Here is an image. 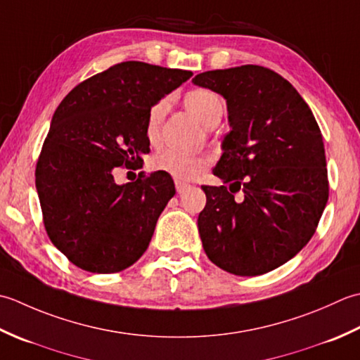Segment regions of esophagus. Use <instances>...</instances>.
<instances>
[{
	"instance_id": "1",
	"label": "esophagus",
	"mask_w": 360,
	"mask_h": 360,
	"mask_svg": "<svg viewBox=\"0 0 360 360\" xmlns=\"http://www.w3.org/2000/svg\"><path fill=\"white\" fill-rule=\"evenodd\" d=\"M189 188V185H188V183H183V181H175V189H177V193L179 194H183V193H185V191Z\"/></svg>"
}]
</instances>
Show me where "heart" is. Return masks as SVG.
I'll list each match as a JSON object with an SVG mask.
<instances>
[{
	"label": "heart",
	"instance_id": "1",
	"mask_svg": "<svg viewBox=\"0 0 360 360\" xmlns=\"http://www.w3.org/2000/svg\"><path fill=\"white\" fill-rule=\"evenodd\" d=\"M167 105H169V99H161L149 110L148 121H146V136L150 143L158 141L160 127ZM185 105L207 127L216 126L224 115L222 99L214 91L203 90V88L189 91L185 96ZM208 163L210 160L203 153H186L175 149H165L153 157L152 167L177 180H191L195 175H199Z\"/></svg>",
	"mask_w": 360,
	"mask_h": 360
}]
</instances>
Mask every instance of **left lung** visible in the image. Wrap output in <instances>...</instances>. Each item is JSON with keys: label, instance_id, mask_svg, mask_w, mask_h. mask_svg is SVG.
<instances>
[{"label": "left lung", "instance_id": "obj_1", "mask_svg": "<svg viewBox=\"0 0 360 360\" xmlns=\"http://www.w3.org/2000/svg\"><path fill=\"white\" fill-rule=\"evenodd\" d=\"M193 84L224 96L231 127L212 169L231 186H202L203 250L233 275L267 274L309 242L326 207L319 124L290 82L258 65L200 72ZM238 190L240 202L233 200Z\"/></svg>", "mask_w": 360, "mask_h": 360}]
</instances>
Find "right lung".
I'll return each mask as SVG.
<instances>
[{
	"label": "right lung",
	"instance_id": "right-lung-1",
	"mask_svg": "<svg viewBox=\"0 0 360 360\" xmlns=\"http://www.w3.org/2000/svg\"><path fill=\"white\" fill-rule=\"evenodd\" d=\"M193 76L122 62L84 80L51 121L35 188L51 242L91 274H115L148 250L161 211L175 194L171 175L153 172L116 185L120 166L138 169L150 141V107Z\"/></svg>",
	"mask_w": 360,
	"mask_h": 360
}]
</instances>
